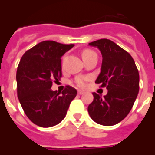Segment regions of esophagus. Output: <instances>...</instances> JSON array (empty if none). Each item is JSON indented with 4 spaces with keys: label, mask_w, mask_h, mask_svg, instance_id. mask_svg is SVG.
Returning <instances> with one entry per match:
<instances>
[{
    "label": "esophagus",
    "mask_w": 155,
    "mask_h": 155,
    "mask_svg": "<svg viewBox=\"0 0 155 155\" xmlns=\"http://www.w3.org/2000/svg\"><path fill=\"white\" fill-rule=\"evenodd\" d=\"M78 94H84V92H83V91H78Z\"/></svg>",
    "instance_id": "obj_1"
}]
</instances>
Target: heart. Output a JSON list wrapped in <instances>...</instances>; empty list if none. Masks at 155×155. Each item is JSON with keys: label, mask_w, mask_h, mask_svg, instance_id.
<instances>
[{"label": "heart", "mask_w": 155, "mask_h": 155, "mask_svg": "<svg viewBox=\"0 0 155 155\" xmlns=\"http://www.w3.org/2000/svg\"><path fill=\"white\" fill-rule=\"evenodd\" d=\"M93 54H95L94 51H91V50H85V51H83L82 53V57H83V60L86 59V58L90 57ZM85 81H86V78L84 77H78L74 80V83L76 84L77 86H79L80 88H84L85 86Z\"/></svg>", "instance_id": "heart-1"}]
</instances>
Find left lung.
Segmentation results:
<instances>
[{
    "instance_id": "obj_1",
    "label": "left lung",
    "mask_w": 155,
    "mask_h": 155,
    "mask_svg": "<svg viewBox=\"0 0 155 155\" xmlns=\"http://www.w3.org/2000/svg\"><path fill=\"white\" fill-rule=\"evenodd\" d=\"M89 45L99 48L102 54L101 74L95 83L106 87L108 93L103 98L93 93L94 101L88 106V112L94 122L114 125L133 107L140 90L139 71L132 56L110 40L101 39Z\"/></svg>"
}]
</instances>
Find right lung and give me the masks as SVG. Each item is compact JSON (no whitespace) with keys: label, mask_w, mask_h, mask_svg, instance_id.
Segmentation results:
<instances>
[{"label":"right lung","mask_w":155,"mask_h":155,"mask_svg":"<svg viewBox=\"0 0 155 155\" xmlns=\"http://www.w3.org/2000/svg\"><path fill=\"white\" fill-rule=\"evenodd\" d=\"M74 46L45 41L25 52L16 71L17 96L23 110L40 127H52L64 119L77 94L66 85L62 94L52 91V83L61 81V56Z\"/></svg>","instance_id":"right-lung-1"}]
</instances>
